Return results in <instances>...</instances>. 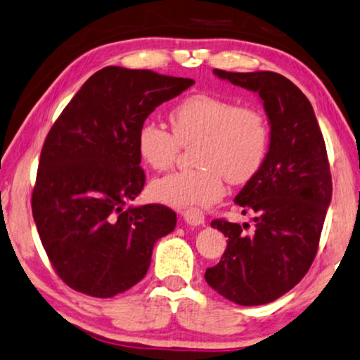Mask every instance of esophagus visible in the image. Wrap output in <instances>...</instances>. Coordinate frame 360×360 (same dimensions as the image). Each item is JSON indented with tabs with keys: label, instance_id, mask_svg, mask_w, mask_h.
I'll use <instances>...</instances> for the list:
<instances>
[{
	"label": "esophagus",
	"instance_id": "1",
	"mask_svg": "<svg viewBox=\"0 0 360 360\" xmlns=\"http://www.w3.org/2000/svg\"><path fill=\"white\" fill-rule=\"evenodd\" d=\"M183 219L189 225H194V227H198V225H204V214H202V210H199V209L184 210Z\"/></svg>",
	"mask_w": 360,
	"mask_h": 360
}]
</instances>
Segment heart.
<instances>
[{
    "label": "heart",
    "instance_id": "heart-1",
    "mask_svg": "<svg viewBox=\"0 0 360 360\" xmlns=\"http://www.w3.org/2000/svg\"><path fill=\"white\" fill-rule=\"evenodd\" d=\"M171 130L156 122L140 124L136 148L151 169L172 166L183 146L194 148V169L172 171L153 181L158 202L176 209L210 205L224 195V181L243 184L260 171L270 145V127L260 108L212 94H194L169 112Z\"/></svg>",
    "mask_w": 360,
    "mask_h": 360
}]
</instances>
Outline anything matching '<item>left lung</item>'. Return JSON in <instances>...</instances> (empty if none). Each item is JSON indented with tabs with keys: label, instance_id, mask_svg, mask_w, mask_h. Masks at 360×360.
<instances>
[{
	"label": "left lung",
	"instance_id": "left-lung-1",
	"mask_svg": "<svg viewBox=\"0 0 360 360\" xmlns=\"http://www.w3.org/2000/svg\"><path fill=\"white\" fill-rule=\"evenodd\" d=\"M214 74L258 94L270 122V148L236 198L242 214H255V229L212 220L227 248L204 278L233 303L266 304L300 283L318 252L333 195L328 153L309 100L286 77L268 70Z\"/></svg>",
	"mask_w": 360,
	"mask_h": 360
}]
</instances>
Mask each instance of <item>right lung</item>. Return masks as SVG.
<instances>
[{"label":"right lung","mask_w":360,"mask_h":360,"mask_svg":"<svg viewBox=\"0 0 360 360\" xmlns=\"http://www.w3.org/2000/svg\"><path fill=\"white\" fill-rule=\"evenodd\" d=\"M193 79L105 67L75 94L47 133L32 191L42 247L72 290L112 296L143 280L155 243L176 227L161 204L124 207L141 193L136 133L158 105Z\"/></svg>","instance_id":"1"}]
</instances>
